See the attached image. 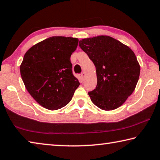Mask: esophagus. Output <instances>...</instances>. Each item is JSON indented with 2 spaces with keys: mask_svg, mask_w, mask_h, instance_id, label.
<instances>
[{
  "mask_svg": "<svg viewBox=\"0 0 160 160\" xmlns=\"http://www.w3.org/2000/svg\"><path fill=\"white\" fill-rule=\"evenodd\" d=\"M81 78H82V80H84L85 78V76H86V75H85V72H82V73H81Z\"/></svg>",
  "mask_w": 160,
  "mask_h": 160,
  "instance_id": "34e87169",
  "label": "esophagus"
}]
</instances>
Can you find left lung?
<instances>
[{
	"label": "left lung",
	"instance_id": "left-lung-1",
	"mask_svg": "<svg viewBox=\"0 0 160 160\" xmlns=\"http://www.w3.org/2000/svg\"><path fill=\"white\" fill-rule=\"evenodd\" d=\"M79 46L96 68L97 85L88 92L91 101L105 111L121 107L133 92L139 79L140 67L133 51L103 35L82 39Z\"/></svg>",
	"mask_w": 160,
	"mask_h": 160
}]
</instances>
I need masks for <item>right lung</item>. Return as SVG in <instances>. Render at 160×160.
<instances>
[{
  "instance_id": "obj_1",
  "label": "right lung",
  "mask_w": 160,
  "mask_h": 160,
  "mask_svg": "<svg viewBox=\"0 0 160 160\" xmlns=\"http://www.w3.org/2000/svg\"><path fill=\"white\" fill-rule=\"evenodd\" d=\"M78 44L77 38L51 37L34 45L24 56L22 79L30 95L46 109L66 106L80 85L70 63Z\"/></svg>"
}]
</instances>
